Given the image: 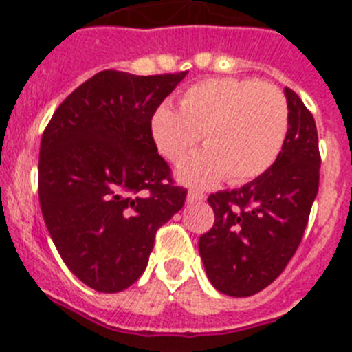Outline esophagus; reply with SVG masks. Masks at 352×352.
<instances>
[{"instance_id":"1","label":"esophagus","mask_w":352,"mask_h":352,"mask_svg":"<svg viewBox=\"0 0 352 352\" xmlns=\"http://www.w3.org/2000/svg\"><path fill=\"white\" fill-rule=\"evenodd\" d=\"M204 197H206V195H204L203 192L190 190V192H188V195H186V203H188V204L201 203V201H204Z\"/></svg>"}]
</instances>
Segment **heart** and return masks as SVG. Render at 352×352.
Here are the masks:
<instances>
[{"mask_svg": "<svg viewBox=\"0 0 352 352\" xmlns=\"http://www.w3.org/2000/svg\"><path fill=\"white\" fill-rule=\"evenodd\" d=\"M151 132L170 162L190 153L203 135L208 149L179 167V178L211 185L226 178L234 185L263 176L280 157L289 132V104L270 82L217 77L194 84L179 98V113L162 105Z\"/></svg>", "mask_w": 352, "mask_h": 352, "instance_id": "b5f03b06", "label": "heart"}]
</instances>
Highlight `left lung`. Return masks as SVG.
<instances>
[{
	"label": "left lung",
	"instance_id": "8db88e82",
	"mask_svg": "<svg viewBox=\"0 0 352 352\" xmlns=\"http://www.w3.org/2000/svg\"><path fill=\"white\" fill-rule=\"evenodd\" d=\"M285 96L289 132L280 157L254 182L208 197L214 223L199 238V252L213 287L229 296H252L284 272L319 190L316 121L291 88Z\"/></svg>",
	"mask_w": 352,
	"mask_h": 352
}]
</instances>
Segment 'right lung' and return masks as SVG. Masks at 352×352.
<instances>
[{
    "label": "right lung",
    "instance_id": "add662e5",
    "mask_svg": "<svg viewBox=\"0 0 352 352\" xmlns=\"http://www.w3.org/2000/svg\"><path fill=\"white\" fill-rule=\"evenodd\" d=\"M186 72L102 70L56 109L40 142L38 199L74 275L98 292L130 287L186 188L158 155L151 118Z\"/></svg>",
    "mask_w": 352,
    "mask_h": 352
}]
</instances>
